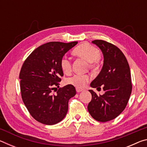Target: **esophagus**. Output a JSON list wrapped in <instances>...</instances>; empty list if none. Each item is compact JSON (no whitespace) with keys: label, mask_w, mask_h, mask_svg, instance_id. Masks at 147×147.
Wrapping results in <instances>:
<instances>
[{"label":"esophagus","mask_w":147,"mask_h":147,"mask_svg":"<svg viewBox=\"0 0 147 147\" xmlns=\"http://www.w3.org/2000/svg\"><path fill=\"white\" fill-rule=\"evenodd\" d=\"M76 91L78 92V93H80V92H82L83 91V89H81V88H76Z\"/></svg>","instance_id":"34e87169"}]
</instances>
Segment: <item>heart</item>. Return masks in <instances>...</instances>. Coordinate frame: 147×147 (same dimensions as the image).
Returning <instances> with one entry per match:
<instances>
[{"instance_id":"b5f03b06","label":"heart","mask_w":147,"mask_h":147,"mask_svg":"<svg viewBox=\"0 0 147 147\" xmlns=\"http://www.w3.org/2000/svg\"><path fill=\"white\" fill-rule=\"evenodd\" d=\"M74 53L87 61L91 63V68L97 67V61L100 58V53L95 47L88 43H84L74 49ZM60 66L65 73H69L71 71V62L67 57L63 56L61 59ZM90 80L88 74H74L67 80V83L76 88H83Z\"/></svg>"}]
</instances>
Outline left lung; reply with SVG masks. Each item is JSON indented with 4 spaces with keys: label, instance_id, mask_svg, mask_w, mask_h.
I'll use <instances>...</instances> for the list:
<instances>
[{
    "label": "left lung",
    "instance_id": "8db88e82",
    "mask_svg": "<svg viewBox=\"0 0 147 147\" xmlns=\"http://www.w3.org/2000/svg\"><path fill=\"white\" fill-rule=\"evenodd\" d=\"M103 54L102 67L90 84L97 90L102 88L104 93L98 96L89 89L92 99L88 109L92 117L99 122L113 120L126 108L131 93L130 70L126 57L116 46L103 40L92 41Z\"/></svg>",
    "mask_w": 147,
    "mask_h": 147
}]
</instances>
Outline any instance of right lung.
I'll list each match as a JSON object with an SVG mask.
<instances>
[{"mask_svg":"<svg viewBox=\"0 0 147 147\" xmlns=\"http://www.w3.org/2000/svg\"><path fill=\"white\" fill-rule=\"evenodd\" d=\"M78 43L49 42L35 49L24 61L19 74L21 96L29 113L37 121L53 125L65 118L68 111V102L76 94L73 86L59 88L63 71L61 59Z\"/></svg>","mask_w":147,"mask_h":147,"instance_id":"1","label":"right lung"}]
</instances>
